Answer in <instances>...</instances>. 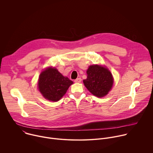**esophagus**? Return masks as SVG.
<instances>
[{
    "label": "esophagus",
    "instance_id": "34e87169",
    "mask_svg": "<svg viewBox=\"0 0 153 153\" xmlns=\"http://www.w3.org/2000/svg\"><path fill=\"white\" fill-rule=\"evenodd\" d=\"M81 80H82L81 78H77L74 80V82L75 83H80L81 82Z\"/></svg>",
    "mask_w": 153,
    "mask_h": 153
}]
</instances>
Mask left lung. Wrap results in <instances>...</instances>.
Returning a JSON list of instances; mask_svg holds the SVG:
<instances>
[{
	"label": "left lung",
	"instance_id": "1",
	"mask_svg": "<svg viewBox=\"0 0 153 153\" xmlns=\"http://www.w3.org/2000/svg\"><path fill=\"white\" fill-rule=\"evenodd\" d=\"M86 73L87 78L83 82L86 88L94 96L104 97L111 90L113 77L105 67L99 65H90Z\"/></svg>",
	"mask_w": 153,
	"mask_h": 153
}]
</instances>
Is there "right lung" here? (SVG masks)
<instances>
[{"instance_id": "right-lung-1", "label": "right lung", "mask_w": 153, "mask_h": 153, "mask_svg": "<svg viewBox=\"0 0 153 153\" xmlns=\"http://www.w3.org/2000/svg\"><path fill=\"white\" fill-rule=\"evenodd\" d=\"M73 83V81L67 77H64L56 68L48 67L40 74L38 88L46 99L57 102L67 93Z\"/></svg>"}]
</instances>
